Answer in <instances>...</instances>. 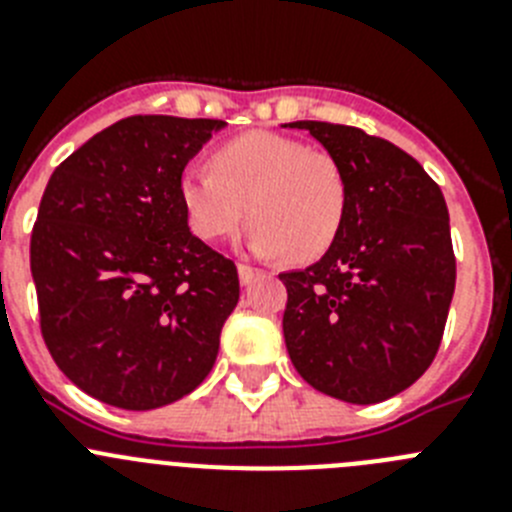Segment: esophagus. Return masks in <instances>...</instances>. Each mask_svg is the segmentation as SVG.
Segmentation results:
<instances>
[{
    "instance_id": "1",
    "label": "esophagus",
    "mask_w": 512,
    "mask_h": 512,
    "mask_svg": "<svg viewBox=\"0 0 512 512\" xmlns=\"http://www.w3.org/2000/svg\"><path fill=\"white\" fill-rule=\"evenodd\" d=\"M256 274H259V271L253 269V266H248V264H238V279H241L243 287H246V284H251L253 279H256Z\"/></svg>"
}]
</instances>
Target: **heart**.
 Returning <instances> with one entry per match:
<instances>
[{"instance_id":"heart-1","label":"heart","mask_w":512,"mask_h":512,"mask_svg":"<svg viewBox=\"0 0 512 512\" xmlns=\"http://www.w3.org/2000/svg\"><path fill=\"white\" fill-rule=\"evenodd\" d=\"M179 202L202 241H225L248 215V248L256 256L284 253L289 261H312L341 233L348 179L333 153L253 130L217 148L212 169H184Z\"/></svg>"}]
</instances>
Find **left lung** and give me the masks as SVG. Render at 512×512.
<instances>
[{"instance_id":"left-lung-1","label":"left lung","mask_w":512,"mask_h":512,"mask_svg":"<svg viewBox=\"0 0 512 512\" xmlns=\"http://www.w3.org/2000/svg\"><path fill=\"white\" fill-rule=\"evenodd\" d=\"M338 158L348 212L320 261L287 287L284 343L307 384L372 405L408 390L436 359L456 284L441 187L390 140L333 122L300 120Z\"/></svg>"}]
</instances>
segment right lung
<instances>
[{
	"label": "right lung",
	"instance_id": "add662e5",
	"mask_svg": "<svg viewBox=\"0 0 512 512\" xmlns=\"http://www.w3.org/2000/svg\"><path fill=\"white\" fill-rule=\"evenodd\" d=\"M223 120L133 115L48 179L30 238L40 330L66 377L122 410L200 387L238 305V269L192 235L179 176Z\"/></svg>",
	"mask_w": 512,
	"mask_h": 512
}]
</instances>
